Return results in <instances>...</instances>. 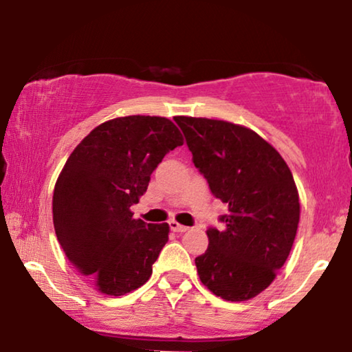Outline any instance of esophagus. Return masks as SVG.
<instances>
[{
    "label": "esophagus",
    "instance_id": "34e87169",
    "mask_svg": "<svg viewBox=\"0 0 352 352\" xmlns=\"http://www.w3.org/2000/svg\"><path fill=\"white\" fill-rule=\"evenodd\" d=\"M170 228L171 230H175V232H186V230H189L187 226H182L179 223H176V221H170Z\"/></svg>",
    "mask_w": 352,
    "mask_h": 352
}]
</instances>
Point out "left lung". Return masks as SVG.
Wrapping results in <instances>:
<instances>
[{"label":"left lung","mask_w":352,"mask_h":352,"mask_svg":"<svg viewBox=\"0 0 352 352\" xmlns=\"http://www.w3.org/2000/svg\"><path fill=\"white\" fill-rule=\"evenodd\" d=\"M216 199L229 205L223 230L208 229L195 258L204 285L226 301L266 290L285 264L300 223V195L280 153L253 129L224 120L175 117Z\"/></svg>","instance_id":"8db88e82"}]
</instances>
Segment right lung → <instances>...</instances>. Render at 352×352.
<instances>
[{
	"mask_svg": "<svg viewBox=\"0 0 352 352\" xmlns=\"http://www.w3.org/2000/svg\"><path fill=\"white\" fill-rule=\"evenodd\" d=\"M184 139L171 120L129 115L100 123L67 158L52 195V221L67 259L102 295L142 287L170 226L134 219L166 152Z\"/></svg>",
	"mask_w": 352,
	"mask_h": 352,
	"instance_id": "1",
	"label": "right lung"
}]
</instances>
